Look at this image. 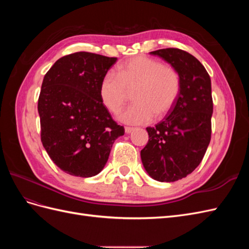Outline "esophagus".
I'll return each instance as SVG.
<instances>
[{
    "label": "esophagus",
    "mask_w": 249,
    "mask_h": 249,
    "mask_svg": "<svg viewBox=\"0 0 249 249\" xmlns=\"http://www.w3.org/2000/svg\"><path fill=\"white\" fill-rule=\"evenodd\" d=\"M124 131H125V133H126V134H130L131 132H133V131H134V127H131V126H125V127H124Z\"/></svg>",
    "instance_id": "1"
}]
</instances>
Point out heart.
<instances>
[{"mask_svg": "<svg viewBox=\"0 0 249 249\" xmlns=\"http://www.w3.org/2000/svg\"><path fill=\"white\" fill-rule=\"evenodd\" d=\"M117 74L109 71L100 83L101 100L111 112H117L135 89V102L118 113L120 122L129 124L149 123L175 108L182 89L178 71L147 56H136L118 65Z\"/></svg>", "mask_w": 249, "mask_h": 249, "instance_id": "obj_1", "label": "heart"}]
</instances>
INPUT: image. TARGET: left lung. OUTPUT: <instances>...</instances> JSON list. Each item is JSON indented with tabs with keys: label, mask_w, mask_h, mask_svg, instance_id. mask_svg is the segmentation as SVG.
I'll list each match as a JSON object with an SVG mask.
<instances>
[{
	"label": "left lung",
	"mask_w": 249,
	"mask_h": 249,
	"mask_svg": "<svg viewBox=\"0 0 249 249\" xmlns=\"http://www.w3.org/2000/svg\"><path fill=\"white\" fill-rule=\"evenodd\" d=\"M178 71L182 89L162 122L146 127L148 142L141 150L146 172L159 182H176L196 168L205 156L212 133V88L208 71L186 51L169 48L150 52Z\"/></svg>",
	"instance_id": "1"
}]
</instances>
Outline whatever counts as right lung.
<instances>
[{
	"instance_id": "obj_1",
	"label": "right lung",
	"mask_w": 249,
	"mask_h": 249,
	"mask_svg": "<svg viewBox=\"0 0 249 249\" xmlns=\"http://www.w3.org/2000/svg\"><path fill=\"white\" fill-rule=\"evenodd\" d=\"M116 60L73 53L58 59L43 78L38 99L41 142L52 161L71 176L100 173L113 143L124 134L100 96L101 80Z\"/></svg>"
}]
</instances>
